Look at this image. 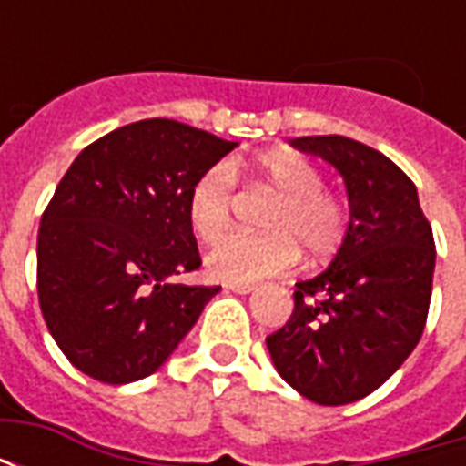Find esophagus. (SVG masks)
I'll use <instances>...</instances> for the list:
<instances>
[{
    "label": "esophagus",
    "instance_id": "esophagus-1",
    "mask_svg": "<svg viewBox=\"0 0 466 466\" xmlns=\"http://www.w3.org/2000/svg\"><path fill=\"white\" fill-rule=\"evenodd\" d=\"M224 287H227L229 292H237V294H249L257 289L254 284H224Z\"/></svg>",
    "mask_w": 466,
    "mask_h": 466
}]
</instances>
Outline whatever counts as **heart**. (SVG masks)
Wrapping results in <instances>:
<instances>
[{
	"instance_id": "b5f03b06",
	"label": "heart",
	"mask_w": 466,
	"mask_h": 466,
	"mask_svg": "<svg viewBox=\"0 0 466 466\" xmlns=\"http://www.w3.org/2000/svg\"><path fill=\"white\" fill-rule=\"evenodd\" d=\"M237 174V164L219 162L192 184L189 222L202 242H212L229 229ZM247 179L277 194L264 219L269 232L222 237L207 252L212 277L234 284L282 274L297 264L299 246L312 259L339 252L350 234V207L339 194L324 187L322 169L309 157L294 149H274L254 159Z\"/></svg>"
}]
</instances>
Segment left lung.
I'll return each instance as SVG.
<instances>
[{"mask_svg":"<svg viewBox=\"0 0 466 466\" xmlns=\"http://www.w3.org/2000/svg\"><path fill=\"white\" fill-rule=\"evenodd\" d=\"M292 147L339 169L351 222L332 267L297 282L292 317L267 347L289 387L339 407L381 387L420 344L434 237L414 182L381 152L339 134L297 137Z\"/></svg>","mask_w":466,"mask_h":466,"instance_id":"left-lung-1","label":"left lung"}]
</instances>
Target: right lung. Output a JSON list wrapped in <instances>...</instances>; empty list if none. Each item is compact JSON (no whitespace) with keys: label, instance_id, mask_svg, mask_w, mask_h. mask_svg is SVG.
I'll list each match as a JSON object with an SVG mask.
<instances>
[{"label":"right lung","instance_id":"1","mask_svg":"<svg viewBox=\"0 0 466 466\" xmlns=\"http://www.w3.org/2000/svg\"><path fill=\"white\" fill-rule=\"evenodd\" d=\"M234 147L189 124L142 119L66 169L39 224L36 292L76 370L105 384L149 377L219 292L172 277L202 267L189 189Z\"/></svg>","mask_w":466,"mask_h":466}]
</instances>
